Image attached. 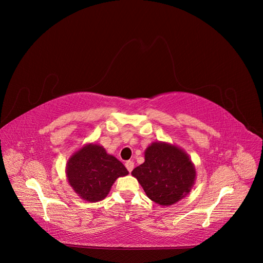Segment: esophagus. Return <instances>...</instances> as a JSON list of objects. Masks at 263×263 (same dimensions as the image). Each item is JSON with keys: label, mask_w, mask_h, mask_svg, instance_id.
<instances>
[{"label": "esophagus", "mask_w": 263, "mask_h": 263, "mask_svg": "<svg viewBox=\"0 0 263 263\" xmlns=\"http://www.w3.org/2000/svg\"><path fill=\"white\" fill-rule=\"evenodd\" d=\"M124 165H126L127 170H128L130 173L133 171V168H134V162H133V161H127L126 164H124Z\"/></svg>", "instance_id": "esophagus-1"}]
</instances>
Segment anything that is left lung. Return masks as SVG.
I'll list each match as a JSON object with an SVG mask.
<instances>
[{
    "mask_svg": "<svg viewBox=\"0 0 263 263\" xmlns=\"http://www.w3.org/2000/svg\"><path fill=\"white\" fill-rule=\"evenodd\" d=\"M146 195L161 205L176 203L191 191L196 172L183 150L164 143L146 149L145 162L132 171Z\"/></svg>",
    "mask_w": 263,
    "mask_h": 263,
    "instance_id": "8db88e82",
    "label": "left lung"
}]
</instances>
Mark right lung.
<instances>
[{
  "label": "right lung",
  "mask_w": 263,
  "mask_h": 263,
  "mask_svg": "<svg viewBox=\"0 0 263 263\" xmlns=\"http://www.w3.org/2000/svg\"><path fill=\"white\" fill-rule=\"evenodd\" d=\"M128 174L120 161L98 145L83 147L67 164L69 183L80 197L90 202L105 198L116 179Z\"/></svg>",
  "instance_id": "1"
}]
</instances>
